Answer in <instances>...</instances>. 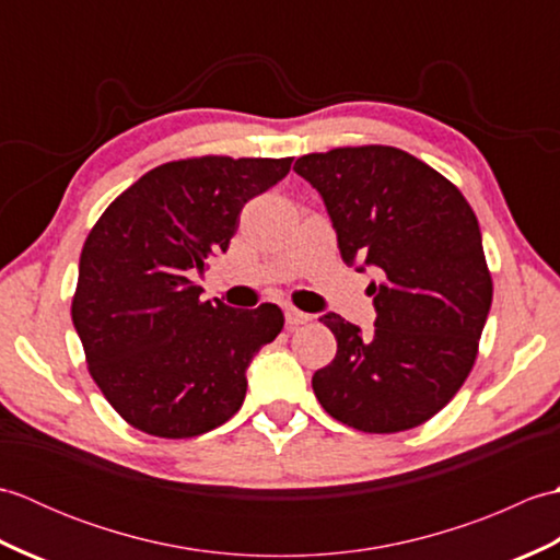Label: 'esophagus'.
Wrapping results in <instances>:
<instances>
[{
	"instance_id": "34e87169",
	"label": "esophagus",
	"mask_w": 560,
	"mask_h": 560,
	"mask_svg": "<svg viewBox=\"0 0 560 560\" xmlns=\"http://www.w3.org/2000/svg\"><path fill=\"white\" fill-rule=\"evenodd\" d=\"M311 319H313L311 315L295 311V307H289V311H287V325H289L291 329L301 327V325H307V323H311Z\"/></svg>"
}]
</instances>
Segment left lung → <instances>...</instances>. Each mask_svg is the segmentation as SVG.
I'll return each mask as SVG.
<instances>
[{"label": "left lung", "mask_w": 560, "mask_h": 560, "mask_svg": "<svg viewBox=\"0 0 560 560\" xmlns=\"http://www.w3.org/2000/svg\"><path fill=\"white\" fill-rule=\"evenodd\" d=\"M293 171L323 197L341 259L375 269V331L337 313L323 323L337 355L313 375L315 397L363 433L421 425L457 395L477 361L493 283L479 221L459 189L395 147L307 153Z\"/></svg>", "instance_id": "1"}]
</instances>
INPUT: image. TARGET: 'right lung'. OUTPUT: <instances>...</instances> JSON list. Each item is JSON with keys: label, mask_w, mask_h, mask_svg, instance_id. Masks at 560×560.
<instances>
[{"label": "right lung", "mask_w": 560, "mask_h": 560, "mask_svg": "<svg viewBox=\"0 0 560 560\" xmlns=\"http://www.w3.org/2000/svg\"><path fill=\"white\" fill-rule=\"evenodd\" d=\"M293 159L201 156L141 175L103 211L79 259L71 319L89 373L122 419L195 438L243 407L253 355L283 327L279 305L201 301L192 281L229 249L249 199Z\"/></svg>", "instance_id": "obj_1"}]
</instances>
